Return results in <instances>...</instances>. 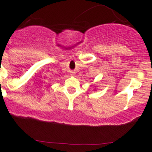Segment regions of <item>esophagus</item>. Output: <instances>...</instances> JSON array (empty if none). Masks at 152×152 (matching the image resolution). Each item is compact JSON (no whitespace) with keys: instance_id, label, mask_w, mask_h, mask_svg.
Listing matches in <instances>:
<instances>
[{"instance_id":"esophagus-1","label":"esophagus","mask_w":152,"mask_h":152,"mask_svg":"<svg viewBox=\"0 0 152 152\" xmlns=\"http://www.w3.org/2000/svg\"><path fill=\"white\" fill-rule=\"evenodd\" d=\"M70 73H71L72 75H74L75 74V72H70Z\"/></svg>"}]
</instances>
